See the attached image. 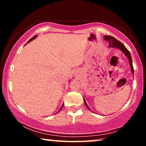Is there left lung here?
Here are the masks:
<instances>
[{
	"label": "left lung",
	"mask_w": 146,
	"mask_h": 146,
	"mask_svg": "<svg viewBox=\"0 0 146 146\" xmlns=\"http://www.w3.org/2000/svg\"><path fill=\"white\" fill-rule=\"evenodd\" d=\"M104 38L105 40L108 41L109 42V47H110V48L112 47V48H117L118 49H120V50L122 51L123 53L127 56L128 60H129V65L131 66V73L133 74H134V69H133V62H132L131 56L130 52L127 50V49L125 48L124 45H123L122 42H120V41H118L115 38L113 37V36H111L105 35L104 36ZM84 103L86 104V108H87L89 110H90V108L88 107V104H86V100L84 99Z\"/></svg>",
	"instance_id": "obj_1"
}]
</instances>
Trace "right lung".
I'll list each match as a JSON object with an SVG mask.
<instances>
[{"mask_svg": "<svg viewBox=\"0 0 146 146\" xmlns=\"http://www.w3.org/2000/svg\"><path fill=\"white\" fill-rule=\"evenodd\" d=\"M36 36H37V35H35V36H33V37H32V38H31L30 39V40H29V41H28V42H27V43H28V42H31V40H34V39H35V38L36 37ZM63 106H64V104H62V107L60 108V110H59V111H60L61 110V109H62V107H63Z\"/></svg>", "mask_w": 146, "mask_h": 146, "instance_id": "obj_1", "label": "right lung"}]
</instances>
